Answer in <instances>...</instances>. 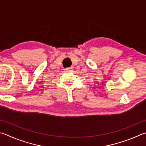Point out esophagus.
Here are the masks:
<instances>
[{
  "instance_id": "obj_1",
  "label": "esophagus",
  "mask_w": 146,
  "mask_h": 146,
  "mask_svg": "<svg viewBox=\"0 0 146 146\" xmlns=\"http://www.w3.org/2000/svg\"><path fill=\"white\" fill-rule=\"evenodd\" d=\"M71 70H72V69H71V68H66L65 69L66 71H71Z\"/></svg>"
}]
</instances>
